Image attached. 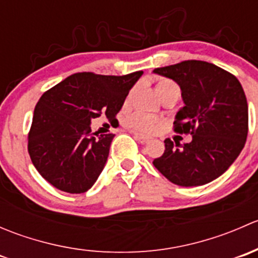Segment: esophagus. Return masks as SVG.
Returning <instances> with one entry per match:
<instances>
[{
    "instance_id": "esophagus-1",
    "label": "esophagus",
    "mask_w": 258,
    "mask_h": 258,
    "mask_svg": "<svg viewBox=\"0 0 258 258\" xmlns=\"http://www.w3.org/2000/svg\"><path fill=\"white\" fill-rule=\"evenodd\" d=\"M132 135L135 136V139L139 140L140 142H142V144H146V142H148L151 140L150 136H146V135H142V134H139V132H132Z\"/></svg>"
}]
</instances>
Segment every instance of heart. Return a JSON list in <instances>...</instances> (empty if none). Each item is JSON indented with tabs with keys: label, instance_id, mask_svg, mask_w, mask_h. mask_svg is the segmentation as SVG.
Wrapping results in <instances>:
<instances>
[{
	"label": "heart",
	"instance_id": "b5f03b06",
	"mask_svg": "<svg viewBox=\"0 0 258 258\" xmlns=\"http://www.w3.org/2000/svg\"><path fill=\"white\" fill-rule=\"evenodd\" d=\"M134 93L135 90L130 91L126 100H124V103H130V101L132 100ZM156 93H157L160 98H163L165 96L171 95V93H177V95H179V87L177 86V83L173 82L172 80L161 79L157 83H156ZM124 122H126L127 124H130L131 127H134V128L141 130V131L145 132L155 131L156 127L158 126L157 118L142 112L130 113L128 116L126 117V119H124Z\"/></svg>",
	"mask_w": 258,
	"mask_h": 258
}]
</instances>
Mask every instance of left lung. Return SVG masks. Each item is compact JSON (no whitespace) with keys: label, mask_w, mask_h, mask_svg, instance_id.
I'll return each mask as SVG.
<instances>
[{"label":"left lung","mask_w":258,"mask_h":258,"mask_svg":"<svg viewBox=\"0 0 258 258\" xmlns=\"http://www.w3.org/2000/svg\"><path fill=\"white\" fill-rule=\"evenodd\" d=\"M175 81L184 106L175 117V131L191 134L183 146L165 140L155 167L182 187L202 186L220 177L241 153L248 132V106L240 81L216 64L189 59L153 70Z\"/></svg>","instance_id":"8db88e82"}]
</instances>
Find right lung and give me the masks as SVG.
Masks as SVG:
<instances>
[{"instance_id":"obj_1","label":"right lung","mask_w":258,"mask_h":258,"mask_svg":"<svg viewBox=\"0 0 258 258\" xmlns=\"http://www.w3.org/2000/svg\"><path fill=\"white\" fill-rule=\"evenodd\" d=\"M142 74L81 72L41 96L28 134V153L46 181L69 194H83L95 184L114 135L93 134L91 122L101 114L114 118Z\"/></svg>"}]
</instances>
